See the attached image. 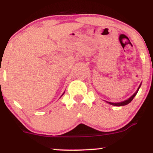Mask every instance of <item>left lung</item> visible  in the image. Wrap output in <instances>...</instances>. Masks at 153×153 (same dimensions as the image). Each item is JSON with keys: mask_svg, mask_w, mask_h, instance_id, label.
<instances>
[{"mask_svg": "<svg viewBox=\"0 0 153 153\" xmlns=\"http://www.w3.org/2000/svg\"><path fill=\"white\" fill-rule=\"evenodd\" d=\"M140 86H141V84H140V85L139 88H137V90L136 92H135L134 94H133V95L131 97L128 98V99H127L126 100H124V101H122V102H107V101H106V102H107V103L110 104V105H115V106H122V105H128V103H130V102H131V101L133 100V99L134 98V97L136 96L137 94V92H138V91H139L140 88Z\"/></svg>", "mask_w": 153, "mask_h": 153, "instance_id": "obj_1", "label": "left lung"}]
</instances>
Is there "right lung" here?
Here are the masks:
<instances>
[{"instance_id":"obj_1","label":"right lung","mask_w":153,"mask_h":153,"mask_svg":"<svg viewBox=\"0 0 153 153\" xmlns=\"http://www.w3.org/2000/svg\"><path fill=\"white\" fill-rule=\"evenodd\" d=\"M64 93H65V92H64ZM64 93H63V94H62V95H63V94H64Z\"/></svg>"}]
</instances>
